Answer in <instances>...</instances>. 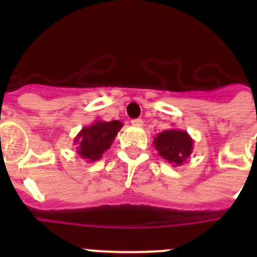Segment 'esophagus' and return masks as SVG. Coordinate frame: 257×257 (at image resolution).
I'll return each instance as SVG.
<instances>
[{"label":"esophagus","mask_w":257,"mask_h":257,"mask_svg":"<svg viewBox=\"0 0 257 257\" xmlns=\"http://www.w3.org/2000/svg\"><path fill=\"white\" fill-rule=\"evenodd\" d=\"M131 123L136 127H142L143 124H144V122H143L142 118H136V119H133V121H131Z\"/></svg>","instance_id":"1"}]
</instances>
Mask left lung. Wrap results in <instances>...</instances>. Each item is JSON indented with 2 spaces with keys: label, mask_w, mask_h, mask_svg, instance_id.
Returning a JSON list of instances; mask_svg holds the SVG:
<instances>
[{
  "label": "left lung",
  "mask_w": 257,
  "mask_h": 257,
  "mask_svg": "<svg viewBox=\"0 0 257 257\" xmlns=\"http://www.w3.org/2000/svg\"><path fill=\"white\" fill-rule=\"evenodd\" d=\"M194 140L187 131L169 128L154 138L153 145L163 160L172 166H181L193 152Z\"/></svg>",
  "instance_id": "1"
}]
</instances>
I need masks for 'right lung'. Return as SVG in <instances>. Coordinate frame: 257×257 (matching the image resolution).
I'll return each instance as SVG.
<instances>
[{"label":"right lung","instance_id":"right-lung-1","mask_svg":"<svg viewBox=\"0 0 257 257\" xmlns=\"http://www.w3.org/2000/svg\"><path fill=\"white\" fill-rule=\"evenodd\" d=\"M122 126L123 123L119 121L106 122L96 119L90 126L83 127L73 140L78 156L86 162L100 160L103 154L110 148Z\"/></svg>","mask_w":257,"mask_h":257}]
</instances>
